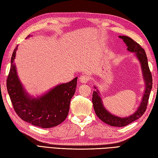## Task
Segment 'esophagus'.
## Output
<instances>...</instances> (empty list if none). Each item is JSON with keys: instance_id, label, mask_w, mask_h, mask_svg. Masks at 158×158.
I'll return each mask as SVG.
<instances>
[{"instance_id": "1", "label": "esophagus", "mask_w": 158, "mask_h": 158, "mask_svg": "<svg viewBox=\"0 0 158 158\" xmlns=\"http://www.w3.org/2000/svg\"><path fill=\"white\" fill-rule=\"evenodd\" d=\"M79 80H80V81H81V83H86L89 82V79L88 77L85 76V75H82V76L80 77Z\"/></svg>"}]
</instances>
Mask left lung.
Instances as JSON below:
<instances>
[{
    "label": "left lung",
    "mask_w": 158,
    "mask_h": 158,
    "mask_svg": "<svg viewBox=\"0 0 158 158\" xmlns=\"http://www.w3.org/2000/svg\"><path fill=\"white\" fill-rule=\"evenodd\" d=\"M119 37L123 39V41L127 47V49L129 52L135 53L136 57L141 64L144 79H145L146 84V89L143 97L141 104L139 106L138 110L133 115L127 117H119L112 115L105 109L98 91H94L93 92L92 103L96 115L103 122L111 126L123 127L135 122V120L140 118L145 113L147 109V104L149 102L151 90L152 89L153 81L152 73L149 70L147 55L144 49L141 48V46L139 43H137L132 39L128 37V36H119ZM94 88H96V87H94Z\"/></svg>",
    "instance_id": "1"
}]
</instances>
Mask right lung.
I'll return each instance as SVG.
<instances>
[{
  "label": "right lung",
  "instance_id": "1",
  "mask_svg": "<svg viewBox=\"0 0 158 158\" xmlns=\"http://www.w3.org/2000/svg\"><path fill=\"white\" fill-rule=\"evenodd\" d=\"M17 48L13 52L11 69L6 79V88L15 113L25 122L43 128L59 125L69 114L77 77L69 83L58 85L39 98H31L19 81L13 63Z\"/></svg>",
  "mask_w": 158,
  "mask_h": 158
}]
</instances>
